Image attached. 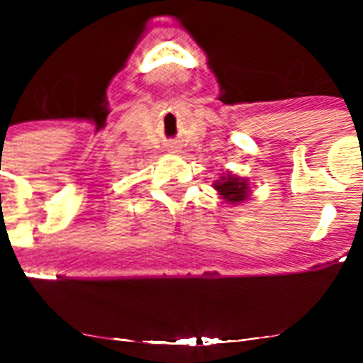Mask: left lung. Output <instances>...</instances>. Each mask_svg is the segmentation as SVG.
<instances>
[{
	"label": "left lung",
	"instance_id": "8db88e82",
	"mask_svg": "<svg viewBox=\"0 0 363 363\" xmlns=\"http://www.w3.org/2000/svg\"><path fill=\"white\" fill-rule=\"evenodd\" d=\"M216 191L220 192L223 200L229 201V203H238V201L247 200V182L245 179H240L236 176H223L221 182L214 184Z\"/></svg>",
	"mask_w": 363,
	"mask_h": 363
}]
</instances>
